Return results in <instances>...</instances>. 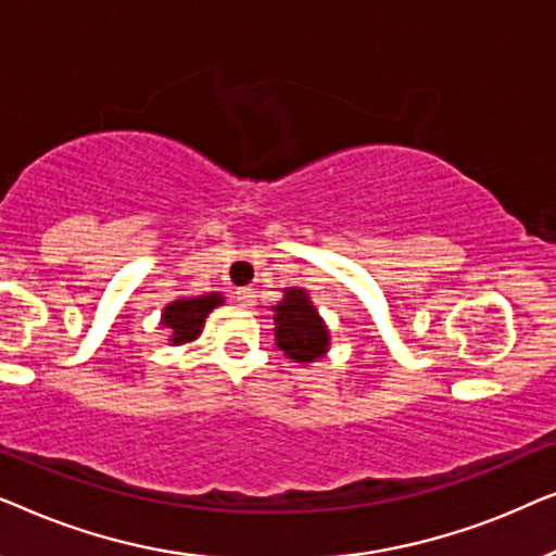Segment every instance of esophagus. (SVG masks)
Wrapping results in <instances>:
<instances>
[{"label": "esophagus", "instance_id": "obj_1", "mask_svg": "<svg viewBox=\"0 0 556 556\" xmlns=\"http://www.w3.org/2000/svg\"><path fill=\"white\" fill-rule=\"evenodd\" d=\"M235 299H238L240 306H245V308L255 306V291H253V288H238V291H235Z\"/></svg>", "mask_w": 556, "mask_h": 556}]
</instances>
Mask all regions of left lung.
<instances>
[{"label": "left lung", "mask_w": 556, "mask_h": 556, "mask_svg": "<svg viewBox=\"0 0 556 556\" xmlns=\"http://www.w3.org/2000/svg\"><path fill=\"white\" fill-rule=\"evenodd\" d=\"M273 308V324H276V344L288 359L299 364H314L324 359L331 349V331L311 301L306 288L288 286L283 299Z\"/></svg>", "instance_id": "8db88e82"}]
</instances>
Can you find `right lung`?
Masks as SVG:
<instances>
[{
  "instance_id": "right-lung-1",
  "label": "right lung",
  "mask_w": 556,
  "mask_h": 556,
  "mask_svg": "<svg viewBox=\"0 0 556 556\" xmlns=\"http://www.w3.org/2000/svg\"><path fill=\"white\" fill-rule=\"evenodd\" d=\"M223 293H204V295H179L172 303H166L162 311V326L169 333V344H189L200 337L204 329V318L212 314V308L223 306Z\"/></svg>"
}]
</instances>
